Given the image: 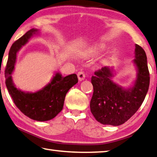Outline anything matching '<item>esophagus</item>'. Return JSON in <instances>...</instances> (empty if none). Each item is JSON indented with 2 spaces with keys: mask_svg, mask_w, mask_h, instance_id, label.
Listing matches in <instances>:
<instances>
[{
  "mask_svg": "<svg viewBox=\"0 0 157 157\" xmlns=\"http://www.w3.org/2000/svg\"><path fill=\"white\" fill-rule=\"evenodd\" d=\"M77 75H78V78L79 79V81H83L84 80V78H86V74L83 72V71H78V74H77Z\"/></svg>",
  "mask_w": 157,
  "mask_h": 157,
  "instance_id": "34e87169",
  "label": "esophagus"
}]
</instances>
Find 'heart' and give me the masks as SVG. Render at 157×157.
I'll return each instance as SVG.
<instances>
[{"label":"heart","mask_w":157,"mask_h":157,"mask_svg":"<svg viewBox=\"0 0 157 157\" xmlns=\"http://www.w3.org/2000/svg\"><path fill=\"white\" fill-rule=\"evenodd\" d=\"M105 48V45L103 44H98V45H96L90 48L88 50H87L86 53V56H94V55L98 54V52L102 51L103 49Z\"/></svg>","instance_id":"b5f03b06"}]
</instances>
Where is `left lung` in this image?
I'll return each mask as SVG.
<instances>
[{"label":"left lung","instance_id":"1","mask_svg":"<svg viewBox=\"0 0 157 157\" xmlns=\"http://www.w3.org/2000/svg\"><path fill=\"white\" fill-rule=\"evenodd\" d=\"M132 62L136 69V78L126 88L112 80L116 75L114 67H102L92 76L94 92L90 101V109L96 120L101 124H123L144 102L149 88L150 74L146 54L136 44Z\"/></svg>","mask_w":157,"mask_h":157}]
</instances>
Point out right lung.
<instances>
[{
	"mask_svg": "<svg viewBox=\"0 0 157 157\" xmlns=\"http://www.w3.org/2000/svg\"><path fill=\"white\" fill-rule=\"evenodd\" d=\"M39 34V29H31L11 47L5 69V84L15 105L25 116L38 121H47L54 119L62 110L66 94L78 83V78L75 74L63 76L56 71L48 84L36 92H25L16 87L12 74L17 53L30 38Z\"/></svg>",
	"mask_w": 157,
	"mask_h": 157,
	"instance_id": "obj_1",
	"label": "right lung"
}]
</instances>
